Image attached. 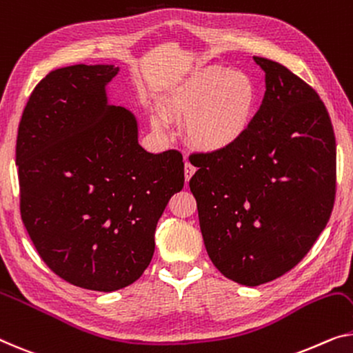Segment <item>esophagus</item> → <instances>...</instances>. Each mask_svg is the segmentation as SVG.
Segmentation results:
<instances>
[{
  "mask_svg": "<svg viewBox=\"0 0 353 353\" xmlns=\"http://www.w3.org/2000/svg\"><path fill=\"white\" fill-rule=\"evenodd\" d=\"M194 171H196V170H194V166L192 165V163L190 161H185V168H183V172H185V181L187 182L190 181L192 176L194 174Z\"/></svg>",
  "mask_w": 353,
  "mask_h": 353,
  "instance_id": "34e87169",
  "label": "esophagus"
}]
</instances>
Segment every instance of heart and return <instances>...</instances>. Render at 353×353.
<instances>
[{"instance_id":"obj_1","label":"heart","mask_w":353,"mask_h":353,"mask_svg":"<svg viewBox=\"0 0 353 353\" xmlns=\"http://www.w3.org/2000/svg\"><path fill=\"white\" fill-rule=\"evenodd\" d=\"M255 108L254 81L244 72H231L225 68L194 72L168 98V115L188 122V143L206 154L238 144L249 130ZM163 123L160 115H155V128H161Z\"/></svg>"}]
</instances>
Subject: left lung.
<instances>
[{
    "label": "left lung",
    "instance_id": "left-lung-1",
    "mask_svg": "<svg viewBox=\"0 0 353 353\" xmlns=\"http://www.w3.org/2000/svg\"><path fill=\"white\" fill-rule=\"evenodd\" d=\"M254 60L266 83L259 112L238 144L196 154L190 179L209 259L247 287L306 256L336 194V139L323 101L281 63Z\"/></svg>",
    "mask_w": 353,
    "mask_h": 353
}]
</instances>
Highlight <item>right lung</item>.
Masks as SVG:
<instances>
[{"instance_id":"right-lung-1","label":"right lung","mask_w":353,"mask_h":353,"mask_svg":"<svg viewBox=\"0 0 353 353\" xmlns=\"http://www.w3.org/2000/svg\"><path fill=\"white\" fill-rule=\"evenodd\" d=\"M117 72H49L26 103L15 147L20 214L39 256L66 282L97 292L143 276L159 219L185 181L181 152H145L134 115L108 103Z\"/></svg>"}]
</instances>
